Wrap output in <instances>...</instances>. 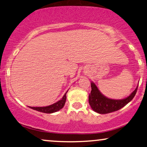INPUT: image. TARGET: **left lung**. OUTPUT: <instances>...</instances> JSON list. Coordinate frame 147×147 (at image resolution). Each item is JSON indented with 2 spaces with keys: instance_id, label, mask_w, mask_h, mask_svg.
<instances>
[{
  "instance_id": "8db88e82",
  "label": "left lung",
  "mask_w": 147,
  "mask_h": 147,
  "mask_svg": "<svg viewBox=\"0 0 147 147\" xmlns=\"http://www.w3.org/2000/svg\"><path fill=\"white\" fill-rule=\"evenodd\" d=\"M91 87L92 91L89 95V103L93 111L100 114H107L119 110L129 103L136 94L138 86L128 97L121 100L107 98L100 92L94 83H91Z\"/></svg>"
}]
</instances>
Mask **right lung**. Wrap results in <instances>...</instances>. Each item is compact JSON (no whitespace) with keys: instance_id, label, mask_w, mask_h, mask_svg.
Returning a JSON list of instances; mask_svg holds the SVG:
<instances>
[{"instance_id":"right-lung-1","label":"right lung","mask_w":147,"mask_h":147,"mask_svg":"<svg viewBox=\"0 0 147 147\" xmlns=\"http://www.w3.org/2000/svg\"><path fill=\"white\" fill-rule=\"evenodd\" d=\"M68 91L65 93V94L63 96L62 99L59 101H57V102H55L53 105L47 106V107H29L30 109H34L37 111H39V112L44 113H53L57 111H60V109H62L65 105L66 100V94H67Z\"/></svg>"}]
</instances>
